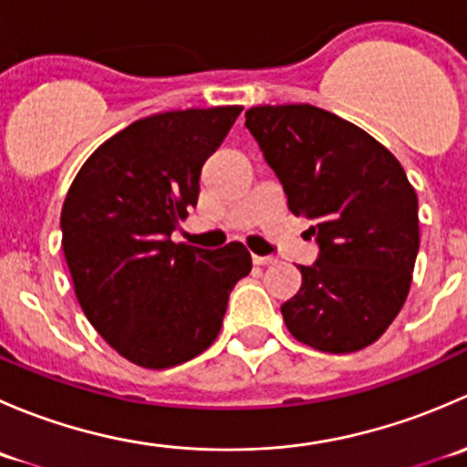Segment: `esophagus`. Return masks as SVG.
Here are the masks:
<instances>
[{
    "label": "esophagus",
    "instance_id": "obj_1",
    "mask_svg": "<svg viewBox=\"0 0 467 467\" xmlns=\"http://www.w3.org/2000/svg\"><path fill=\"white\" fill-rule=\"evenodd\" d=\"M253 262L257 266H268V264H275V257H262V255H253Z\"/></svg>",
    "mask_w": 467,
    "mask_h": 467
}]
</instances>
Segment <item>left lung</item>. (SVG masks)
Returning a JSON list of instances; mask_svg holds the SVG:
<instances>
[{"label":"left lung","instance_id":"left-lung-1","mask_svg":"<svg viewBox=\"0 0 467 467\" xmlns=\"http://www.w3.org/2000/svg\"><path fill=\"white\" fill-rule=\"evenodd\" d=\"M246 126L321 246L282 305L286 329L332 355L370 346L402 309L420 246L418 196L402 164L359 126L309 103L255 106Z\"/></svg>","mask_w":467,"mask_h":467}]
</instances>
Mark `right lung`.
Returning <instances> with one entry per match:
<instances>
[{"label":"right lung","instance_id":"right-lung-1","mask_svg":"<svg viewBox=\"0 0 467 467\" xmlns=\"http://www.w3.org/2000/svg\"><path fill=\"white\" fill-rule=\"evenodd\" d=\"M242 106L144 117L78 169L60 212L74 294L108 346L150 370L185 364L219 337L228 296L253 268L244 244L171 242L199 201L203 162Z\"/></svg>","mask_w":467,"mask_h":467}]
</instances>
